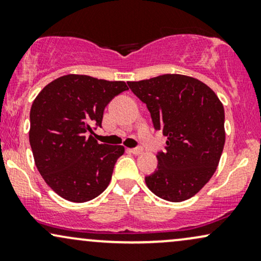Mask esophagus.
<instances>
[{"label": "esophagus", "instance_id": "1", "mask_svg": "<svg viewBox=\"0 0 261 261\" xmlns=\"http://www.w3.org/2000/svg\"><path fill=\"white\" fill-rule=\"evenodd\" d=\"M128 151H130L133 154H141L143 152V148L142 147H136V148L128 149Z\"/></svg>", "mask_w": 261, "mask_h": 261}]
</instances>
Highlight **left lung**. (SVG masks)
Here are the masks:
<instances>
[{"instance_id":"8db88e82","label":"left lung","mask_w":261,"mask_h":261,"mask_svg":"<svg viewBox=\"0 0 261 261\" xmlns=\"http://www.w3.org/2000/svg\"><path fill=\"white\" fill-rule=\"evenodd\" d=\"M127 85L147 106L155 130L167 137L166 151L157 154L158 169L146 176V184L167 201L190 199L211 179L222 154V103L208 86L184 74H162Z\"/></svg>"}]
</instances>
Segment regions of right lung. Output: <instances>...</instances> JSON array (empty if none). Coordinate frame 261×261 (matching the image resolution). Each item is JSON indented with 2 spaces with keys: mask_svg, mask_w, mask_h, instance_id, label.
Segmentation results:
<instances>
[{
  "mask_svg": "<svg viewBox=\"0 0 261 261\" xmlns=\"http://www.w3.org/2000/svg\"><path fill=\"white\" fill-rule=\"evenodd\" d=\"M127 89L122 81L66 74L45 86L33 101L29 142L35 166L65 200L89 201L109 185L125 148L98 143L93 126H101L106 107Z\"/></svg>",
  "mask_w": 261,
  "mask_h": 261,
  "instance_id": "obj_1",
  "label": "right lung"
}]
</instances>
